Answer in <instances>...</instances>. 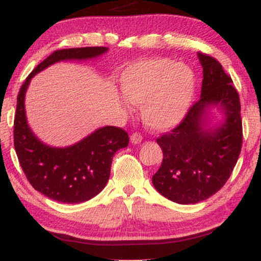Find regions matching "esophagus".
Segmentation results:
<instances>
[{
  "mask_svg": "<svg viewBox=\"0 0 261 261\" xmlns=\"http://www.w3.org/2000/svg\"><path fill=\"white\" fill-rule=\"evenodd\" d=\"M141 141H142V135L140 133L135 132V133L132 134V137H130V142H132V144L138 145V144H140Z\"/></svg>",
  "mask_w": 261,
  "mask_h": 261,
  "instance_id": "1",
  "label": "esophagus"
}]
</instances>
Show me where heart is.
<instances>
[{
	"label": "heart",
	"instance_id": "1",
	"mask_svg": "<svg viewBox=\"0 0 261 261\" xmlns=\"http://www.w3.org/2000/svg\"><path fill=\"white\" fill-rule=\"evenodd\" d=\"M120 82L128 101L141 107L144 123L158 132L171 129L183 121L197 85L190 66L169 58L140 60L123 71Z\"/></svg>",
	"mask_w": 261,
	"mask_h": 261
}]
</instances>
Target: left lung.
<instances>
[{"label": "left lung", "instance_id": "8db88e82", "mask_svg": "<svg viewBox=\"0 0 261 261\" xmlns=\"http://www.w3.org/2000/svg\"><path fill=\"white\" fill-rule=\"evenodd\" d=\"M197 57L203 67L201 97L179 126L156 139L163 163L152 183L179 204H195L216 194L229 178L242 145L241 106L233 81L213 57ZM213 108L223 113L214 124Z\"/></svg>", "mask_w": 261, "mask_h": 261}]
</instances>
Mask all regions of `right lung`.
I'll return each mask as SVG.
<instances>
[{"label": "right lung", "mask_w": 261, "mask_h": 261, "mask_svg": "<svg viewBox=\"0 0 261 261\" xmlns=\"http://www.w3.org/2000/svg\"><path fill=\"white\" fill-rule=\"evenodd\" d=\"M108 47H81L55 51L26 78L17 95L14 120V146L27 179L35 190L60 203H82L98 195L108 183L115 153L128 146L129 138L121 128L106 126L76 144L55 147L32 130L24 109L27 89L35 74L67 60L98 58Z\"/></svg>", "instance_id": "add662e5"}]
</instances>
